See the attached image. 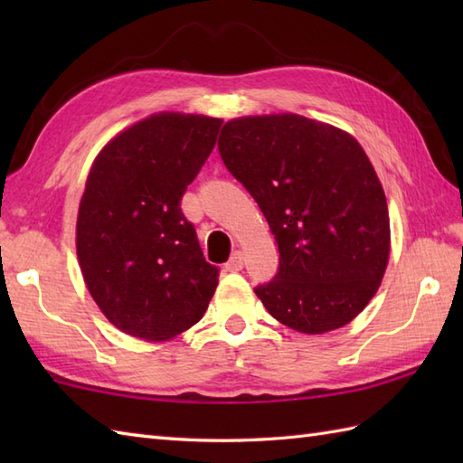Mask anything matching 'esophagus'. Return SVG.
Wrapping results in <instances>:
<instances>
[{
  "mask_svg": "<svg viewBox=\"0 0 463 463\" xmlns=\"http://www.w3.org/2000/svg\"><path fill=\"white\" fill-rule=\"evenodd\" d=\"M242 264H244V262H242V252L237 250V252H234L232 257H231V260L224 264V269L229 270V272H239V270H242Z\"/></svg>",
  "mask_w": 463,
  "mask_h": 463,
  "instance_id": "obj_1",
  "label": "esophagus"
}]
</instances>
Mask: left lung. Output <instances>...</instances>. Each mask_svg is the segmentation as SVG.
Segmentation results:
<instances>
[{"label":"left lung","mask_w":463,"mask_h":463,"mask_svg":"<svg viewBox=\"0 0 463 463\" xmlns=\"http://www.w3.org/2000/svg\"><path fill=\"white\" fill-rule=\"evenodd\" d=\"M219 151L279 244L277 277L254 288L264 308L302 334L346 326L390 259L386 194L360 143L334 125L279 113L226 121Z\"/></svg>","instance_id":"1"}]
</instances>
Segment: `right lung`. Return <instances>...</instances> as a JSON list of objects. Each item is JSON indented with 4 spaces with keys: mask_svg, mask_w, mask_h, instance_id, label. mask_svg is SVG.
Instances as JSON below:
<instances>
[{
    "mask_svg": "<svg viewBox=\"0 0 463 463\" xmlns=\"http://www.w3.org/2000/svg\"><path fill=\"white\" fill-rule=\"evenodd\" d=\"M222 119L161 111L117 133L87 175L75 247L85 287L115 328L165 342L203 318L219 284L181 199Z\"/></svg>",
    "mask_w": 463,
    "mask_h": 463,
    "instance_id": "1",
    "label": "right lung"
}]
</instances>
